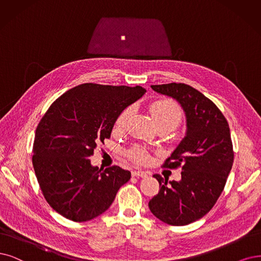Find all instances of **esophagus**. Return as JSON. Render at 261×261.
Segmentation results:
<instances>
[{
    "instance_id": "34e87169",
    "label": "esophagus",
    "mask_w": 261,
    "mask_h": 261,
    "mask_svg": "<svg viewBox=\"0 0 261 261\" xmlns=\"http://www.w3.org/2000/svg\"><path fill=\"white\" fill-rule=\"evenodd\" d=\"M148 175V172H144V171H141V170H136L132 172V176H141V177H146Z\"/></svg>"
}]
</instances>
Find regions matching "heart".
<instances>
[{"instance_id":"heart-1","label":"heart","mask_w":261,"mask_h":261,"mask_svg":"<svg viewBox=\"0 0 261 261\" xmlns=\"http://www.w3.org/2000/svg\"><path fill=\"white\" fill-rule=\"evenodd\" d=\"M150 112L152 114L153 120H155L157 127L160 125H169L174 129L181 119V113L178 105L170 99L158 100L151 103ZM133 113L132 108L124 109L116 120V128L123 129L128 123L129 118ZM129 159L137 163H145L149 160V152L143 146H133L127 151Z\"/></svg>"}]
</instances>
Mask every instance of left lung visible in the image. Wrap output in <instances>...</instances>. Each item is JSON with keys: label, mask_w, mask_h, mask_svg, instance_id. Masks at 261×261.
Segmentation results:
<instances>
[{"label": "left lung", "mask_w": 261, "mask_h": 261, "mask_svg": "<svg viewBox=\"0 0 261 261\" xmlns=\"http://www.w3.org/2000/svg\"><path fill=\"white\" fill-rule=\"evenodd\" d=\"M150 87L180 103L187 117V136L162 165L180 168L181 179L168 181L153 175L160 190L148 206L163 223L189 225L208 213L225 188L234 158L229 124L215 103L189 85Z\"/></svg>", "instance_id": "obj_1"}]
</instances>
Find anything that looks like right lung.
Wrapping results in <instances>:
<instances>
[{"mask_svg": "<svg viewBox=\"0 0 261 261\" xmlns=\"http://www.w3.org/2000/svg\"><path fill=\"white\" fill-rule=\"evenodd\" d=\"M146 92L141 86L82 84L60 95L38 122L32 163L46 201L63 217L83 223L108 210L131 173L117 166L104 171L89 157L111 138L128 105Z\"/></svg>", "mask_w": 261, "mask_h": 261, "instance_id": "add662e5", "label": "right lung"}]
</instances>
